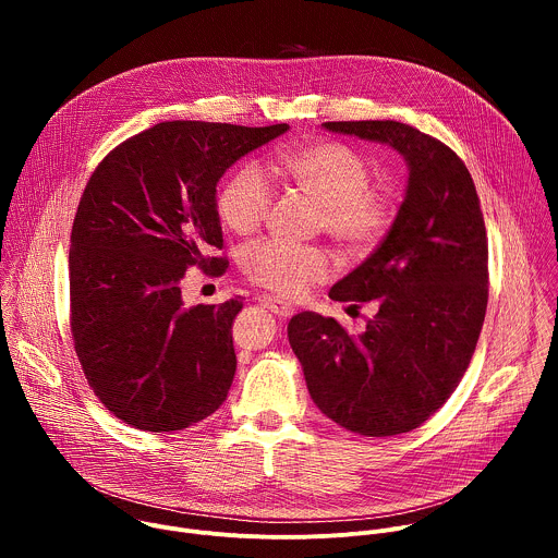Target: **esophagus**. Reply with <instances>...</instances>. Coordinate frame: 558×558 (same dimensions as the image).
I'll return each instance as SVG.
<instances>
[{
	"mask_svg": "<svg viewBox=\"0 0 558 558\" xmlns=\"http://www.w3.org/2000/svg\"><path fill=\"white\" fill-rule=\"evenodd\" d=\"M260 304H263L265 308H269L271 313H276L278 317H291L293 311H295L291 302H284V300L274 298V295H263V298H260Z\"/></svg>",
	"mask_w": 558,
	"mask_h": 558,
	"instance_id": "34e87169",
	"label": "esophagus"
}]
</instances>
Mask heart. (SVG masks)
<instances>
[{
  "label": "heart",
  "mask_w": 558,
  "mask_h": 558,
  "mask_svg": "<svg viewBox=\"0 0 558 558\" xmlns=\"http://www.w3.org/2000/svg\"><path fill=\"white\" fill-rule=\"evenodd\" d=\"M271 172L320 205L317 225L347 252L371 250L395 218L386 190L373 187L368 158L338 141L306 143L276 154ZM274 192L254 163L238 166L220 185L216 214L225 229L254 233L271 209ZM245 276L280 295H300L329 274V260L317 247L263 241L243 252Z\"/></svg>",
  "instance_id": "heart-1"
}]
</instances>
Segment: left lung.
<instances>
[{"label":"left lung","mask_w":558,"mask_h":558,"mask_svg":"<svg viewBox=\"0 0 558 558\" xmlns=\"http://www.w3.org/2000/svg\"><path fill=\"white\" fill-rule=\"evenodd\" d=\"M329 132L386 143L409 185L379 247L329 291L373 302L366 331L313 311L291 317L289 344L311 400L338 426L392 437L422 426L461 381L488 306V235L472 177L441 141L400 121H329Z\"/></svg>","instance_id":"left-lung-1"}]
</instances>
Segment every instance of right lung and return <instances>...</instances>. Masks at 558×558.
Masks as SVG:
<instances>
[{
	"label": "right lung",
	"instance_id": "1",
	"mask_svg": "<svg viewBox=\"0 0 558 558\" xmlns=\"http://www.w3.org/2000/svg\"><path fill=\"white\" fill-rule=\"evenodd\" d=\"M287 123L166 121L117 145L93 172L70 235V331L86 379L121 422L170 433L209 417L235 373L243 302L183 306L190 267L222 274L216 183Z\"/></svg>",
	"mask_w": 558,
	"mask_h": 558
}]
</instances>
